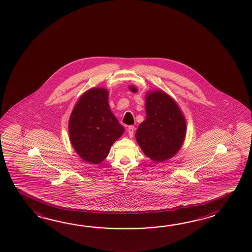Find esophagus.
Returning a JSON list of instances; mask_svg holds the SVG:
<instances>
[{"label": "esophagus", "mask_w": 252, "mask_h": 252, "mask_svg": "<svg viewBox=\"0 0 252 252\" xmlns=\"http://www.w3.org/2000/svg\"><path fill=\"white\" fill-rule=\"evenodd\" d=\"M134 131H135V127H134V126H128V136H129L130 138L133 137Z\"/></svg>", "instance_id": "1"}]
</instances>
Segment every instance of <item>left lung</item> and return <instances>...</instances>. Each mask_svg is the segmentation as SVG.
<instances>
[{"label":"left lung","instance_id":"8db88e82","mask_svg":"<svg viewBox=\"0 0 252 252\" xmlns=\"http://www.w3.org/2000/svg\"><path fill=\"white\" fill-rule=\"evenodd\" d=\"M131 91L137 89L131 86ZM146 114L136 132L145 155L156 162L172 158L181 148L186 136V122L177 103L164 92L146 95Z\"/></svg>","mask_w":252,"mask_h":252}]
</instances>
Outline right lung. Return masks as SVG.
I'll list each match as a JSON object with an SVG mask.
<instances>
[{
	"instance_id": "obj_1",
	"label": "right lung",
	"mask_w": 252,
	"mask_h": 252,
	"mask_svg": "<svg viewBox=\"0 0 252 252\" xmlns=\"http://www.w3.org/2000/svg\"><path fill=\"white\" fill-rule=\"evenodd\" d=\"M68 129L76 153L91 164L104 160L124 131L111 112L108 92L103 88H94L80 97L71 113Z\"/></svg>"
}]
</instances>
